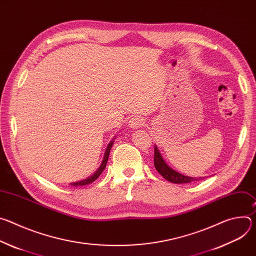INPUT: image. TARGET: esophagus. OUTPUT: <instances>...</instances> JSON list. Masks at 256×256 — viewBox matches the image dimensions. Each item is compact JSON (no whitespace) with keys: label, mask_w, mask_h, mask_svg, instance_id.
<instances>
[{"label":"esophagus","mask_w":256,"mask_h":256,"mask_svg":"<svg viewBox=\"0 0 256 256\" xmlns=\"http://www.w3.org/2000/svg\"><path fill=\"white\" fill-rule=\"evenodd\" d=\"M144 124V120L142 118H140V116H134V118H130V122H128V126L132 130L138 128L142 126Z\"/></svg>","instance_id":"esophagus-1"}]
</instances>
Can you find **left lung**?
Segmentation results:
<instances>
[{
  "label": "left lung",
  "instance_id": "1",
  "mask_svg": "<svg viewBox=\"0 0 256 256\" xmlns=\"http://www.w3.org/2000/svg\"><path fill=\"white\" fill-rule=\"evenodd\" d=\"M154 165L156 170L168 181L172 182V184H190V182H194L198 180L202 179V177H190L181 174L174 169H172L163 159L161 153L159 152L157 146L155 144L154 147Z\"/></svg>",
  "mask_w": 256,
  "mask_h": 256
}]
</instances>
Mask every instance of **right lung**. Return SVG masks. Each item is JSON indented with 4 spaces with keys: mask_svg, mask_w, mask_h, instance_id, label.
<instances>
[{
    "mask_svg": "<svg viewBox=\"0 0 256 256\" xmlns=\"http://www.w3.org/2000/svg\"><path fill=\"white\" fill-rule=\"evenodd\" d=\"M114 142V138H112V140L108 144L107 148L105 150V153H104V156H103V160H102V163L101 165L99 166V168L94 172L93 175H91L90 177L86 178V179H83L81 181H77V182H72V184H70L72 186H87V184H92V182H94L102 173V171L105 169L106 167V164H107V160H108V157H109V152H110V149L112 147V144Z\"/></svg>",
    "mask_w": 256,
    "mask_h": 256,
    "instance_id": "add662e5",
    "label": "right lung"
}]
</instances>
